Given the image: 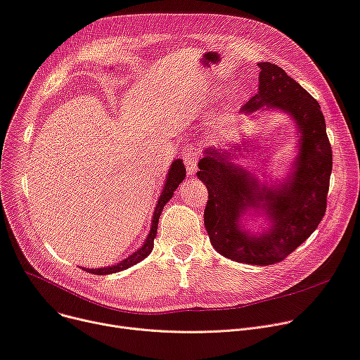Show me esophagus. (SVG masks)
<instances>
[{
  "label": "esophagus",
  "instance_id": "esophagus-1",
  "mask_svg": "<svg viewBox=\"0 0 360 360\" xmlns=\"http://www.w3.org/2000/svg\"><path fill=\"white\" fill-rule=\"evenodd\" d=\"M184 162L188 169V175H194L197 171V163H198V156L193 150H186L184 153Z\"/></svg>",
  "mask_w": 360,
  "mask_h": 360
}]
</instances>
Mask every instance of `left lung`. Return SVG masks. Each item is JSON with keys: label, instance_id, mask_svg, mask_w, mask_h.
<instances>
[{"label": "left lung", "instance_id": "1", "mask_svg": "<svg viewBox=\"0 0 360 360\" xmlns=\"http://www.w3.org/2000/svg\"><path fill=\"white\" fill-rule=\"evenodd\" d=\"M257 66L259 92L240 111L253 114L268 107L288 112L295 120L300 141L290 179L278 188L262 185L230 162L231 153L211 148L198 162L197 175L208 191L204 224L212 248L231 260L266 266L291 255L323 220L333 153L317 100L278 65L260 62ZM248 207L266 210L271 221L268 232L249 236L240 229L238 220Z\"/></svg>", "mask_w": 360, "mask_h": 360}]
</instances>
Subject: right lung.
<instances>
[{"instance_id": "add662e5", "label": "right lung", "mask_w": 360, "mask_h": 360, "mask_svg": "<svg viewBox=\"0 0 360 360\" xmlns=\"http://www.w3.org/2000/svg\"><path fill=\"white\" fill-rule=\"evenodd\" d=\"M186 175V171H185V166L182 163L181 159H176L172 166L169 172H167V178H166V182H165V186H163V191L162 194L159 197V201L156 204V208H155V212H153V220H152V229H150V233L148 236V240L145 242V245H143L137 252H134L133 255H130L127 259L122 260L120 263H117V265L114 266H108V268H100V269H86V272L89 274H94V275H108V274H115V272H120V271H124L127 268H130L131 265H136V263H139L140 260L145 259L153 249V240L156 237V233H158V223H159V217H160V212L165 207V204L169 201L175 193V189L179 186V184L184 181Z\"/></svg>"}]
</instances>
